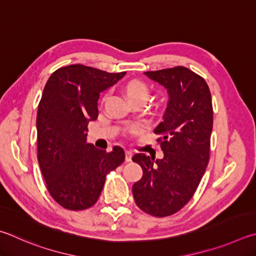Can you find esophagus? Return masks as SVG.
Instances as JSON below:
<instances>
[{
	"label": "esophagus",
	"mask_w": 256,
	"mask_h": 256,
	"mask_svg": "<svg viewBox=\"0 0 256 256\" xmlns=\"http://www.w3.org/2000/svg\"><path fill=\"white\" fill-rule=\"evenodd\" d=\"M132 152H129V150H126V158H124L126 162H132Z\"/></svg>",
	"instance_id": "34e87169"
}]
</instances>
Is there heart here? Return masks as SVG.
I'll use <instances>...</instances> for the list:
<instances>
[{
    "mask_svg": "<svg viewBox=\"0 0 256 256\" xmlns=\"http://www.w3.org/2000/svg\"><path fill=\"white\" fill-rule=\"evenodd\" d=\"M124 92L128 98H142L146 100L147 96H148V88H147L145 83L140 82V80H132V82H129L126 85Z\"/></svg>",
    "mask_w": 256,
    "mask_h": 256,
    "instance_id": "1",
    "label": "heart"
}]
</instances>
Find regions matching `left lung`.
Here are the masks:
<instances>
[{
  "mask_svg": "<svg viewBox=\"0 0 256 256\" xmlns=\"http://www.w3.org/2000/svg\"><path fill=\"white\" fill-rule=\"evenodd\" d=\"M166 90L168 106L154 129L164 156L155 160L136 154L142 176L132 186V196L142 212L155 217L178 212L194 194L209 162L212 130V94L206 80L183 66L145 72Z\"/></svg>",
  "mask_w": 256,
  "mask_h": 256,
  "instance_id": "8db88e82",
  "label": "left lung"
}]
</instances>
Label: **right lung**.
<instances>
[{"instance_id": "obj_1", "label": "right lung", "mask_w": 256, "mask_h": 256, "mask_svg": "<svg viewBox=\"0 0 256 256\" xmlns=\"http://www.w3.org/2000/svg\"><path fill=\"white\" fill-rule=\"evenodd\" d=\"M124 75L76 64L54 72L44 85L37 114L38 162L49 194L65 209L92 207L106 173L124 160L121 147L106 153L86 142L100 93Z\"/></svg>"}]
</instances>
